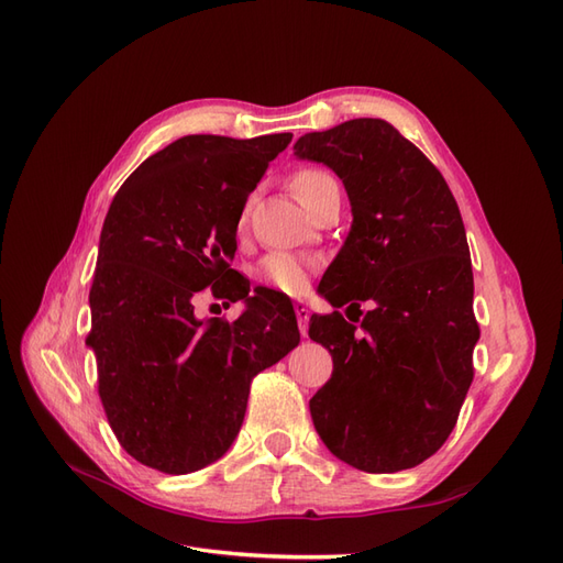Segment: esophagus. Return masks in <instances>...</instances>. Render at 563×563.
Masks as SVG:
<instances>
[{
	"label": "esophagus",
	"mask_w": 563,
	"mask_h": 563,
	"mask_svg": "<svg viewBox=\"0 0 563 563\" xmlns=\"http://www.w3.org/2000/svg\"><path fill=\"white\" fill-rule=\"evenodd\" d=\"M296 317H298V329L302 335H308V327H310V308L302 300L296 302Z\"/></svg>",
	"instance_id": "1"
}]
</instances>
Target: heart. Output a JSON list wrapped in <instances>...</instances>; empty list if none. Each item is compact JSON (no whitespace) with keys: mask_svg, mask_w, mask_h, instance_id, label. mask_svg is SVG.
I'll list each match as a JSON object with an SVG mask.
<instances>
[{"mask_svg":"<svg viewBox=\"0 0 563 563\" xmlns=\"http://www.w3.org/2000/svg\"><path fill=\"white\" fill-rule=\"evenodd\" d=\"M335 180L321 168H302L291 176V192L300 199L305 209H312L319 195ZM317 269V258L302 253H272L261 263L258 277L263 284L279 288L284 294H302Z\"/></svg>","mask_w":563,"mask_h":563,"instance_id":"1","label":"heart"}]
</instances>
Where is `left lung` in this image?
Returning a JSON list of instances; mask_svg holds the SVG:
<instances>
[{"label": "left lung", "instance_id": "8db88e82", "mask_svg": "<svg viewBox=\"0 0 563 563\" xmlns=\"http://www.w3.org/2000/svg\"><path fill=\"white\" fill-rule=\"evenodd\" d=\"M294 150L333 168L354 216L319 291L347 312L372 305L364 318L310 319V338L333 356L310 399L314 428L356 470L416 467L444 446L474 378L479 323L460 209L439 168L385 119L305 133Z\"/></svg>", "mask_w": 563, "mask_h": 563}]
</instances>
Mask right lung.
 I'll return each mask as SVG.
<instances>
[{"mask_svg":"<svg viewBox=\"0 0 563 563\" xmlns=\"http://www.w3.org/2000/svg\"><path fill=\"white\" fill-rule=\"evenodd\" d=\"M291 133L185 135L119 187L100 232L87 345L122 449L164 474L211 465L240 432L251 380L300 343L294 305L234 277L249 195ZM247 300L232 324L201 322V287Z\"/></svg>","mask_w":563,"mask_h":563,"instance_id":"add662e5","label":"right lung"}]
</instances>
